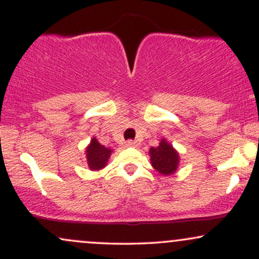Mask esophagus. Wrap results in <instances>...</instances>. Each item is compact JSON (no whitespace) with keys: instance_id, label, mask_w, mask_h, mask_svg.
<instances>
[{"instance_id":"obj_1","label":"esophagus","mask_w":259,"mask_h":259,"mask_svg":"<svg viewBox=\"0 0 259 259\" xmlns=\"http://www.w3.org/2000/svg\"><path fill=\"white\" fill-rule=\"evenodd\" d=\"M138 141H133V140H129V141H126L125 144H124V146L125 147H136L138 146Z\"/></svg>"}]
</instances>
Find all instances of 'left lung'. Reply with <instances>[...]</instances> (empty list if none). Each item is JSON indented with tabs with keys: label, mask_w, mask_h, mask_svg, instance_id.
<instances>
[{
	"label": "left lung",
	"mask_w": 259,
	"mask_h": 259,
	"mask_svg": "<svg viewBox=\"0 0 259 259\" xmlns=\"http://www.w3.org/2000/svg\"><path fill=\"white\" fill-rule=\"evenodd\" d=\"M148 154H150L151 164L159 174L169 177L178 170L180 163L179 152L175 150L173 145L169 144L167 139L163 138L160 140L157 147H151Z\"/></svg>",
	"instance_id": "8db88e82"
}]
</instances>
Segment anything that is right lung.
<instances>
[{
  "label": "right lung",
  "instance_id": "add662e5",
  "mask_svg": "<svg viewBox=\"0 0 259 259\" xmlns=\"http://www.w3.org/2000/svg\"><path fill=\"white\" fill-rule=\"evenodd\" d=\"M112 152L113 150H111V148L101 145L96 138H92L89 146L85 148L86 160H88V165L90 170L99 171L105 168Z\"/></svg>",
  "mask_w": 259,
  "mask_h": 259
}]
</instances>
